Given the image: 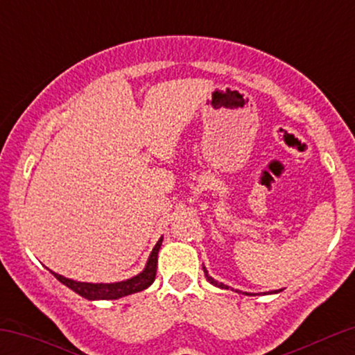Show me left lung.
I'll return each instance as SVG.
<instances>
[{
  "label": "left lung",
  "mask_w": 355,
  "mask_h": 355,
  "mask_svg": "<svg viewBox=\"0 0 355 355\" xmlns=\"http://www.w3.org/2000/svg\"><path fill=\"white\" fill-rule=\"evenodd\" d=\"M203 272H205V277H207V280H209L210 284L217 285V287H220V288H229V287H227L225 284H222V282H217V280H215L214 277H210V275H209V272H207V268H205V267H203ZM279 292H280V291H279ZM243 294H247V295H255V294H248V292H243ZM270 294H272V292H270Z\"/></svg>",
  "instance_id": "1"
}]
</instances>
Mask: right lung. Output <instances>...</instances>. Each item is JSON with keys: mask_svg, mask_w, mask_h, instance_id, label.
I'll return each mask as SVG.
<instances>
[{"mask_svg": "<svg viewBox=\"0 0 355 355\" xmlns=\"http://www.w3.org/2000/svg\"><path fill=\"white\" fill-rule=\"evenodd\" d=\"M160 239L157 242V245L153 247L152 254L148 257V262L144 270L140 274L132 277V279L121 280V282H113V284H89V282H76V280L67 279V277L55 274L51 272L56 279L60 280L61 284L67 285L68 288H71L73 292L85 297L88 300H115L120 299V297L130 295V294H137V292L145 291L146 287L153 284L155 275H157V262H158V250H160L162 245Z\"/></svg>", "mask_w": 355, "mask_h": 355, "instance_id": "obj_1", "label": "right lung"}]
</instances>
